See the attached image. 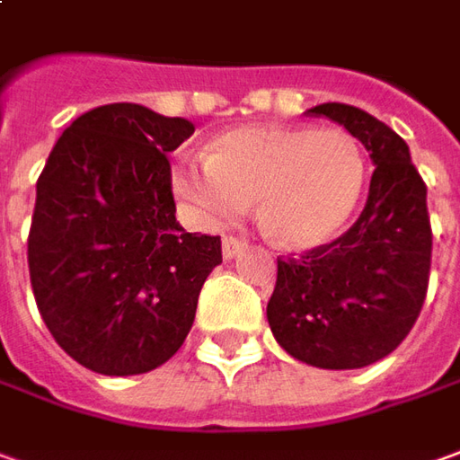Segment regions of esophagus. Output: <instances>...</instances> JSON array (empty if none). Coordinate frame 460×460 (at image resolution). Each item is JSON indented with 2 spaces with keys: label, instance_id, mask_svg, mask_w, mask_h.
Masks as SVG:
<instances>
[{
  "label": "esophagus",
  "instance_id": "obj_1",
  "mask_svg": "<svg viewBox=\"0 0 460 460\" xmlns=\"http://www.w3.org/2000/svg\"><path fill=\"white\" fill-rule=\"evenodd\" d=\"M243 250H245V240H240V237H233V235L223 237L225 261H233V258H235V255H240Z\"/></svg>",
  "mask_w": 460,
  "mask_h": 460
}]
</instances>
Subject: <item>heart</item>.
<instances>
[{"mask_svg": "<svg viewBox=\"0 0 460 460\" xmlns=\"http://www.w3.org/2000/svg\"><path fill=\"white\" fill-rule=\"evenodd\" d=\"M366 180V155L345 129L252 125L212 139L205 163L180 164L172 185L205 227L235 223L258 199L262 235L308 250L348 225Z\"/></svg>", "mask_w": 460, "mask_h": 460, "instance_id": "heart-1", "label": "heart"}]
</instances>
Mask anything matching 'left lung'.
I'll list each match as a JSON object with an SVG mask.
<instances>
[{"mask_svg": "<svg viewBox=\"0 0 460 460\" xmlns=\"http://www.w3.org/2000/svg\"><path fill=\"white\" fill-rule=\"evenodd\" d=\"M308 115L343 125L376 170L348 233L297 258H278L268 323L275 341L308 366L363 368L403 343L429 293L426 182L403 137L381 119L341 102L318 104Z\"/></svg>", "mask_w": 460, "mask_h": 460, "instance_id": "1", "label": "left lung"}]
</instances>
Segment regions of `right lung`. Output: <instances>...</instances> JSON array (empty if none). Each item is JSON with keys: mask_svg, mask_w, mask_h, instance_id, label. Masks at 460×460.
I'll return each mask as SVG.
<instances>
[{"mask_svg": "<svg viewBox=\"0 0 460 460\" xmlns=\"http://www.w3.org/2000/svg\"><path fill=\"white\" fill-rule=\"evenodd\" d=\"M195 132L142 104H102L57 139L27 237L31 293L57 345L102 376H137L185 343L220 235L175 220L167 152Z\"/></svg>", "mask_w": 460, "mask_h": 460, "instance_id": "add662e5", "label": "right lung"}]
</instances>
